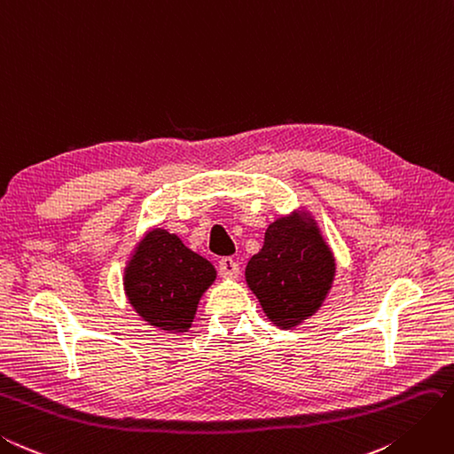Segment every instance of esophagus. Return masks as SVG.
<instances>
[{"instance_id": "34e87169", "label": "esophagus", "mask_w": 454, "mask_h": 454, "mask_svg": "<svg viewBox=\"0 0 454 454\" xmlns=\"http://www.w3.org/2000/svg\"><path fill=\"white\" fill-rule=\"evenodd\" d=\"M219 273L223 278H237L239 277V263L232 257H223L219 260Z\"/></svg>"}]
</instances>
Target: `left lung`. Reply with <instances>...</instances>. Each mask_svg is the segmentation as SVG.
Instances as JSON below:
<instances>
[{
	"instance_id": "obj_1",
	"label": "left lung",
	"mask_w": 454,
	"mask_h": 454,
	"mask_svg": "<svg viewBox=\"0 0 454 454\" xmlns=\"http://www.w3.org/2000/svg\"><path fill=\"white\" fill-rule=\"evenodd\" d=\"M334 277L336 257L305 207L269 223L263 248L250 257L244 271L265 317L286 330L323 308Z\"/></svg>"
}]
</instances>
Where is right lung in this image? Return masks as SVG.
Returning a JSON list of instances; mask_svg holds the SVG:
<instances>
[{
  "label": "right lung",
  "instance_id": "right-lung-1",
  "mask_svg": "<svg viewBox=\"0 0 454 454\" xmlns=\"http://www.w3.org/2000/svg\"><path fill=\"white\" fill-rule=\"evenodd\" d=\"M215 267L166 229L153 227L133 247L124 267L131 308L156 330L187 333L200 298L214 285Z\"/></svg>",
  "mask_w": 454,
  "mask_h": 454
}]
</instances>
